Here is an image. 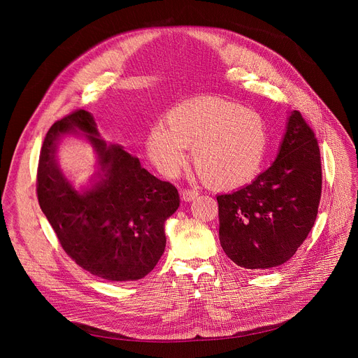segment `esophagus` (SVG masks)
Instances as JSON below:
<instances>
[{
	"instance_id": "34e87169",
	"label": "esophagus",
	"mask_w": 358,
	"mask_h": 358,
	"mask_svg": "<svg viewBox=\"0 0 358 358\" xmlns=\"http://www.w3.org/2000/svg\"><path fill=\"white\" fill-rule=\"evenodd\" d=\"M197 196H199V192L194 190V189L181 190V199H182L184 201H193Z\"/></svg>"
}]
</instances>
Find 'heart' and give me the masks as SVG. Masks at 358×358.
Returning <instances> with one entry per match:
<instances>
[{"label": "heart", "instance_id": "heart-1", "mask_svg": "<svg viewBox=\"0 0 358 358\" xmlns=\"http://www.w3.org/2000/svg\"><path fill=\"white\" fill-rule=\"evenodd\" d=\"M268 129L257 111L219 99L182 103L150 129L146 154L166 177H176L192 149V161L204 181L222 190L251 182L268 150Z\"/></svg>", "mask_w": 358, "mask_h": 358}]
</instances>
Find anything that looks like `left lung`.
I'll return each mask as SVG.
<instances>
[{
    "mask_svg": "<svg viewBox=\"0 0 358 358\" xmlns=\"http://www.w3.org/2000/svg\"><path fill=\"white\" fill-rule=\"evenodd\" d=\"M321 193L317 141L293 110L273 165L238 192L216 197L223 251L243 268L285 264L313 228Z\"/></svg>",
    "mask_w": 358,
    "mask_h": 358,
    "instance_id": "8db88e82",
    "label": "left lung"
}]
</instances>
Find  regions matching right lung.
I'll use <instances>...</instances> for the list:
<instances>
[{"instance_id": "right-lung-1", "label": "right lung", "mask_w": 358, "mask_h": 358, "mask_svg": "<svg viewBox=\"0 0 358 358\" xmlns=\"http://www.w3.org/2000/svg\"><path fill=\"white\" fill-rule=\"evenodd\" d=\"M81 129L99 155V180L80 194L55 164L59 139ZM94 117L75 110L55 122L42 145L36 192L61 247L80 267L110 281H134L158 264L165 220L180 206L176 187L141 166L123 148L99 139Z\"/></svg>"}]
</instances>
